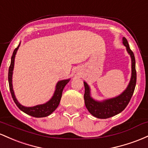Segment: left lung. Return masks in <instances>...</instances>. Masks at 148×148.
<instances>
[{
  "instance_id": "obj_1",
  "label": "left lung",
  "mask_w": 148,
  "mask_h": 148,
  "mask_svg": "<svg viewBox=\"0 0 148 148\" xmlns=\"http://www.w3.org/2000/svg\"><path fill=\"white\" fill-rule=\"evenodd\" d=\"M122 43L126 47L127 52L132 59V76L130 81L125 90L119 96L103 101H96L91 96L90 87L86 82H84V99L86 108L95 117L99 119H107L120 113L127 107L134 94L136 84V60L134 53L129 47V43L125 38H122Z\"/></svg>"
}]
</instances>
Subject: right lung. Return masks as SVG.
<instances>
[{
    "mask_svg": "<svg viewBox=\"0 0 148 148\" xmlns=\"http://www.w3.org/2000/svg\"><path fill=\"white\" fill-rule=\"evenodd\" d=\"M19 45H20V43L13 52L12 56L11 58L10 66L9 68V72H8V82H9L10 90L12 97L16 106L26 114L34 117H47V116H49V114H52L56 110V108L58 107L59 103H60L64 88L65 87V86L68 84V82H69L71 79H62V80L59 81L56 83L55 91H54L52 97L45 103L40 104V105L32 106V107H26V106H22L18 102L17 99H16L12 87V74L14 66V59H15V55L18 49H19Z\"/></svg>",
    "mask_w": 148,
    "mask_h": 148,
    "instance_id": "right-lung-1",
    "label": "right lung"
}]
</instances>
